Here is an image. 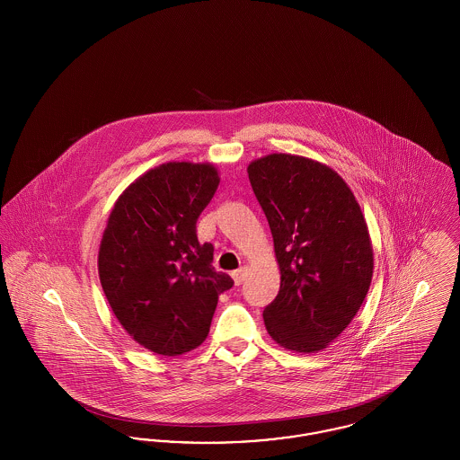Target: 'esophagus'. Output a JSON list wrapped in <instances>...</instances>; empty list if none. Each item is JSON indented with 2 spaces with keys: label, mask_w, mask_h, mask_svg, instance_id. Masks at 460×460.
<instances>
[{
  "label": "esophagus",
  "mask_w": 460,
  "mask_h": 460,
  "mask_svg": "<svg viewBox=\"0 0 460 460\" xmlns=\"http://www.w3.org/2000/svg\"><path fill=\"white\" fill-rule=\"evenodd\" d=\"M246 278V267H240L238 270L233 272V279H234V285L240 286Z\"/></svg>",
  "instance_id": "1"
}]
</instances>
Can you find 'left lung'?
Here are the masks:
<instances>
[{
    "label": "left lung",
    "mask_w": 460,
    "mask_h": 460,
    "mask_svg": "<svg viewBox=\"0 0 460 460\" xmlns=\"http://www.w3.org/2000/svg\"><path fill=\"white\" fill-rule=\"evenodd\" d=\"M248 177L281 270L279 293L263 310L267 332L286 350H324L371 286L374 255L360 205L341 175L300 155H265L248 165Z\"/></svg>",
    "instance_id": "1"
}]
</instances>
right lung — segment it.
Returning <instances> with one entry per match:
<instances>
[{"label":"right lung","mask_w":460,"mask_h":460,"mask_svg":"<svg viewBox=\"0 0 460 460\" xmlns=\"http://www.w3.org/2000/svg\"><path fill=\"white\" fill-rule=\"evenodd\" d=\"M219 182L212 164L167 162L131 182L110 212L100 283L117 321L146 350L175 357L199 347L220 293L234 285L197 236Z\"/></svg>","instance_id":"1"}]
</instances>
